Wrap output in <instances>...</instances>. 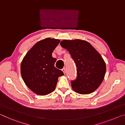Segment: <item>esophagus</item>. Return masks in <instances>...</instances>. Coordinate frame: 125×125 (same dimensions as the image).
<instances>
[{"label": "esophagus", "instance_id": "esophagus-1", "mask_svg": "<svg viewBox=\"0 0 125 125\" xmlns=\"http://www.w3.org/2000/svg\"><path fill=\"white\" fill-rule=\"evenodd\" d=\"M62 71H63V72L64 73V74L65 73V68H64L62 69Z\"/></svg>", "mask_w": 125, "mask_h": 125}]
</instances>
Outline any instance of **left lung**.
Returning <instances> with one entry per match:
<instances>
[{"label": "left lung", "mask_w": 125, "mask_h": 125, "mask_svg": "<svg viewBox=\"0 0 125 125\" xmlns=\"http://www.w3.org/2000/svg\"><path fill=\"white\" fill-rule=\"evenodd\" d=\"M60 45L69 52L77 67V77L71 82L72 88L81 94L94 92L104 79L106 68L100 53L84 40H64Z\"/></svg>", "instance_id": "obj_1"}]
</instances>
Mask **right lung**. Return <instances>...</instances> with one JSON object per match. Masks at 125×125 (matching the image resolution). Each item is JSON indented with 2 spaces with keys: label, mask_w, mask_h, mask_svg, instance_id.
<instances>
[{
  "label": "right lung",
  "mask_w": 125,
  "mask_h": 125,
  "mask_svg": "<svg viewBox=\"0 0 125 125\" xmlns=\"http://www.w3.org/2000/svg\"><path fill=\"white\" fill-rule=\"evenodd\" d=\"M60 40L46 38L37 42L23 58L21 74L27 87L40 95H46L54 90L58 78L64 75L54 67L56 59L52 53Z\"/></svg>",
  "instance_id": "obj_1"
}]
</instances>
